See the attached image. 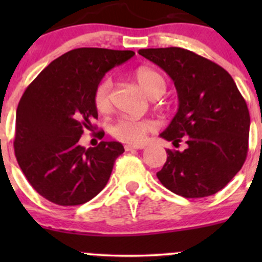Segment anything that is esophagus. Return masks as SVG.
Here are the masks:
<instances>
[{"label": "esophagus", "instance_id": "34e87169", "mask_svg": "<svg viewBox=\"0 0 262 262\" xmlns=\"http://www.w3.org/2000/svg\"><path fill=\"white\" fill-rule=\"evenodd\" d=\"M144 147H146L144 144H125V146H124L126 152H129V150H134V149H143Z\"/></svg>", "mask_w": 262, "mask_h": 262}]
</instances>
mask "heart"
<instances>
[{"instance_id": "heart-1", "label": "heart", "mask_w": 262, "mask_h": 262, "mask_svg": "<svg viewBox=\"0 0 262 262\" xmlns=\"http://www.w3.org/2000/svg\"><path fill=\"white\" fill-rule=\"evenodd\" d=\"M136 80L150 99H158L166 91V81L157 71L142 67L137 70ZM113 82L109 77L102 78L94 91V105L101 114L112 109ZM155 121L149 119H134L121 116L110 125V134L123 142H141L147 133L155 130Z\"/></svg>"}]
</instances>
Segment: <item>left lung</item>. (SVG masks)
I'll return each mask as SVG.
<instances>
[{
    "label": "left lung",
    "mask_w": 262,
    "mask_h": 262,
    "mask_svg": "<svg viewBox=\"0 0 262 262\" xmlns=\"http://www.w3.org/2000/svg\"><path fill=\"white\" fill-rule=\"evenodd\" d=\"M175 83L179 110L161 137L184 150L167 149L157 172L161 184L184 198H205L223 189L244 166L250 113L233 78L221 66L187 49H139Z\"/></svg>",
    "instance_id": "obj_1"
}]
</instances>
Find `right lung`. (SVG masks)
<instances>
[{
    "mask_svg": "<svg viewBox=\"0 0 262 262\" xmlns=\"http://www.w3.org/2000/svg\"><path fill=\"white\" fill-rule=\"evenodd\" d=\"M134 54L104 48L70 50L47 66L21 96L15 156L29 184L49 202L84 204L109 181L123 144L102 141L84 148L80 138L95 128V87L107 71Z\"/></svg>",
    "mask_w": 262,
    "mask_h": 262,
    "instance_id": "1",
    "label": "right lung"
}]
</instances>
